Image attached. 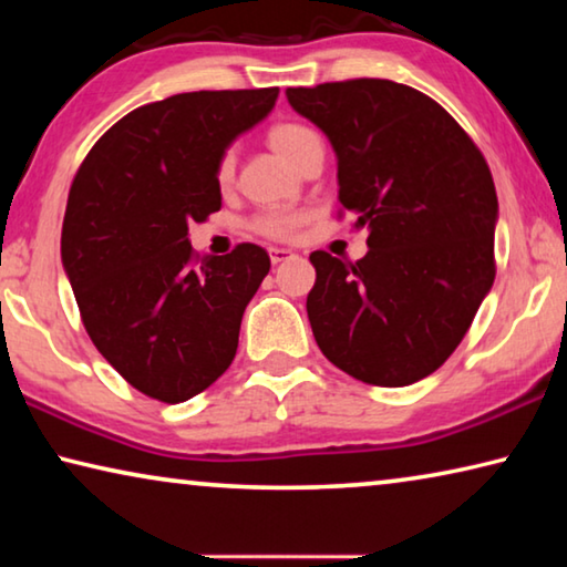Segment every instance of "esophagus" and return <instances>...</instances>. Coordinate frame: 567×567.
<instances>
[{
  "label": "esophagus",
  "mask_w": 567,
  "mask_h": 567,
  "mask_svg": "<svg viewBox=\"0 0 567 567\" xmlns=\"http://www.w3.org/2000/svg\"><path fill=\"white\" fill-rule=\"evenodd\" d=\"M292 252L290 249H285V247H270V260H272V265H280V262H285V260H292Z\"/></svg>",
  "instance_id": "1"
}]
</instances>
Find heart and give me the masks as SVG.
Returning a JSON list of instances; mask_svg holds the SVG:
<instances>
[{
	"label": "heart",
	"instance_id": "obj_1",
	"mask_svg": "<svg viewBox=\"0 0 567 567\" xmlns=\"http://www.w3.org/2000/svg\"><path fill=\"white\" fill-rule=\"evenodd\" d=\"M312 134L315 132L302 127V124H275L270 134H267V140H270V145L277 155H280L285 162H292V157L300 152V147L312 137ZM233 172H235V157L225 155L217 165V179L223 182V185H227V182L233 179ZM297 225H300V217L292 213H277V209L275 213H267L255 219L257 233L272 239L292 237Z\"/></svg>",
	"mask_w": 567,
	"mask_h": 567
}]
</instances>
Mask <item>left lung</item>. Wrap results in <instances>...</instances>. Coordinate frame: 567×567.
I'll return each instance as SVG.
<instances>
[{"label": "left lung", "instance_id": "left-lung-1", "mask_svg": "<svg viewBox=\"0 0 567 567\" xmlns=\"http://www.w3.org/2000/svg\"><path fill=\"white\" fill-rule=\"evenodd\" d=\"M338 159V199L368 227V255L312 252L307 318L324 358L368 385L435 372L495 280L497 195L483 155L425 94L390 80L290 87Z\"/></svg>", "mask_w": 567, "mask_h": 567}]
</instances>
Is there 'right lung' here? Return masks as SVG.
<instances>
[{
  "instance_id": "obj_1",
  "label": "right lung",
  "mask_w": 567,
  "mask_h": 567,
  "mask_svg": "<svg viewBox=\"0 0 567 567\" xmlns=\"http://www.w3.org/2000/svg\"><path fill=\"white\" fill-rule=\"evenodd\" d=\"M277 87L185 92L130 112L72 182L62 265L94 348L145 395L185 402L235 360L270 255L192 262L189 223L223 207L217 165L272 112Z\"/></svg>"
}]
</instances>
